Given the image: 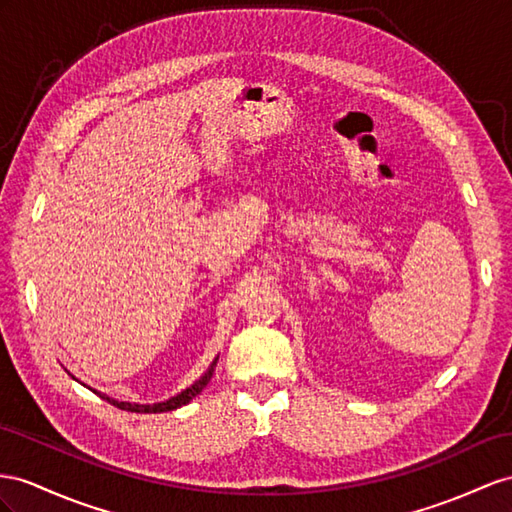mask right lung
<instances>
[{"instance_id":"add662e5","label":"right lung","mask_w":512,"mask_h":512,"mask_svg":"<svg viewBox=\"0 0 512 512\" xmlns=\"http://www.w3.org/2000/svg\"><path fill=\"white\" fill-rule=\"evenodd\" d=\"M212 372H214V365H212V368H209V372L201 378V381H196L192 387L183 389L181 393H177L175 398H170V400H166V402H157V404H131V402H119V400H114V398L106 396V393H99V391H95V389H93V391H95V393H99V396H101L103 400H108L110 404L119 406V409H123V411H131V413H164V411H175V409H179V406L188 404L194 396H199V393L203 391V387L209 383V378H212Z\"/></svg>"}]
</instances>
